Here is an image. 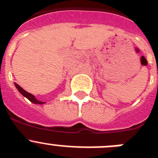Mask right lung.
<instances>
[{"instance_id": "right-lung-1", "label": "right lung", "mask_w": 158, "mask_h": 158, "mask_svg": "<svg viewBox=\"0 0 158 158\" xmlns=\"http://www.w3.org/2000/svg\"><path fill=\"white\" fill-rule=\"evenodd\" d=\"M15 85H16V89H17L18 90H19V93H21V94L23 95V96H25L26 98L28 99V100H30L31 102H32V103H34V104H44V103H45V102H42V101H40V100H36L35 97V96H33V95L31 94V93H27V92L25 91L24 89H22V88L20 87V86H19V85H18V84L15 83Z\"/></svg>"}]
</instances>
